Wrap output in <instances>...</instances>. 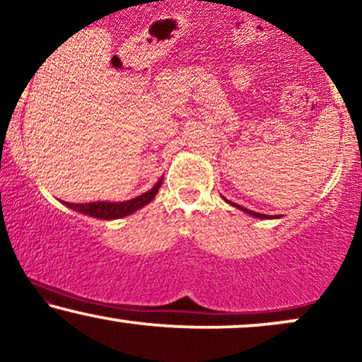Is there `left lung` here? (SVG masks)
<instances>
[{"mask_svg":"<svg viewBox=\"0 0 362 362\" xmlns=\"http://www.w3.org/2000/svg\"><path fill=\"white\" fill-rule=\"evenodd\" d=\"M226 202H228L230 205H234V207H237L239 210H242V212H245V214H249V215H252V217H257V218H279V215L276 217V215H265V214H257V212H254V210H249V209H245V207H242V205H237V204H232L230 200H227L226 199Z\"/></svg>","mask_w":362,"mask_h":362,"instance_id":"left-lung-1","label":"left lung"}]
</instances>
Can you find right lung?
I'll return each instance as SVG.
<instances>
[{
	"instance_id": "right-lung-1",
	"label": "right lung",
	"mask_w": 362,
	"mask_h": 362,
	"mask_svg": "<svg viewBox=\"0 0 362 362\" xmlns=\"http://www.w3.org/2000/svg\"><path fill=\"white\" fill-rule=\"evenodd\" d=\"M163 177H160V180L155 184L152 189L145 194H141L135 199L127 200V202H90V204H68L63 202L68 209L76 210V212L90 215V217L102 218V221H113V218H122L127 215L136 212V210L145 207L153 200V197L157 195V192L162 185Z\"/></svg>"
}]
</instances>
